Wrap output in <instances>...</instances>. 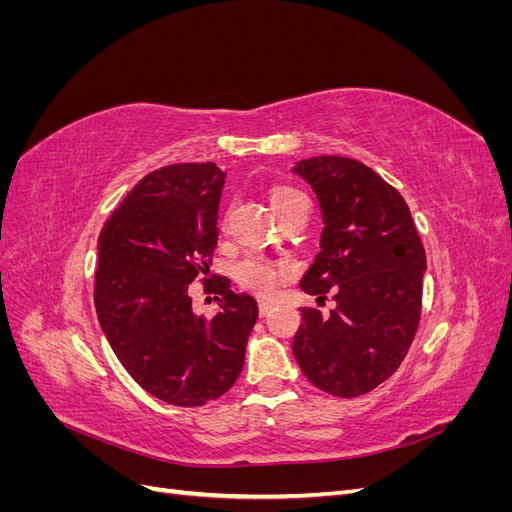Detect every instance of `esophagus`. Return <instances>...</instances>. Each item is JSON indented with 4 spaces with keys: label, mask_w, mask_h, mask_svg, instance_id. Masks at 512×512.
<instances>
[{
    "label": "esophagus",
    "mask_w": 512,
    "mask_h": 512,
    "mask_svg": "<svg viewBox=\"0 0 512 512\" xmlns=\"http://www.w3.org/2000/svg\"><path fill=\"white\" fill-rule=\"evenodd\" d=\"M273 307H275V305H273L271 301H258V314H260V316H267Z\"/></svg>",
    "instance_id": "obj_1"
}]
</instances>
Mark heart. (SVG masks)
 <instances>
[{
  "label": "heart",
  "mask_w": 512,
  "mask_h": 512,
  "mask_svg": "<svg viewBox=\"0 0 512 512\" xmlns=\"http://www.w3.org/2000/svg\"><path fill=\"white\" fill-rule=\"evenodd\" d=\"M301 196L303 194L294 188H275L271 192L273 209L280 213L286 205L292 203V200H297ZM294 271L297 269H294L292 262H275L265 256H247L237 265L235 277L241 288L258 294V297L271 299L275 297L277 290H280L282 282L290 280Z\"/></svg>",
  "instance_id": "1"
}]
</instances>
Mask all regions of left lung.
<instances>
[{
	"label": "left lung",
	"mask_w": 512,
	"mask_h": 512,
	"mask_svg": "<svg viewBox=\"0 0 512 512\" xmlns=\"http://www.w3.org/2000/svg\"><path fill=\"white\" fill-rule=\"evenodd\" d=\"M322 211L320 252L301 280L322 316L301 307L292 352L307 380L335 397H359L389 380L421 322L425 250L406 200L369 166L342 156L301 160Z\"/></svg>",
	"instance_id": "left-lung-1"
}]
</instances>
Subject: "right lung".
<instances>
[{
  "instance_id": "obj_1",
  "label": "right lung",
  "mask_w": 512,
  "mask_h": 512,
  "mask_svg": "<svg viewBox=\"0 0 512 512\" xmlns=\"http://www.w3.org/2000/svg\"><path fill=\"white\" fill-rule=\"evenodd\" d=\"M224 173L213 162L170 164L138 181L98 239L96 312L119 363L170 406L222 397L245 363L258 305L220 277L222 312L196 316L190 284L218 247Z\"/></svg>"
}]
</instances>
